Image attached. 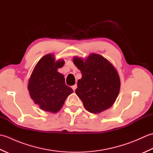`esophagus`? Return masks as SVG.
Masks as SVG:
<instances>
[{
    "label": "esophagus",
    "instance_id": "obj_1",
    "mask_svg": "<svg viewBox=\"0 0 153 153\" xmlns=\"http://www.w3.org/2000/svg\"><path fill=\"white\" fill-rule=\"evenodd\" d=\"M72 89H73V90H74V91H76V88H77V85L76 84V85H73L72 87Z\"/></svg>",
    "mask_w": 153,
    "mask_h": 153
}]
</instances>
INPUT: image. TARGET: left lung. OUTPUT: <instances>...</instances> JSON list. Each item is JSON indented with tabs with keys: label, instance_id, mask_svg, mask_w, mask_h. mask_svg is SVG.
<instances>
[{
	"label": "left lung",
	"instance_id": "8db88e82",
	"mask_svg": "<svg viewBox=\"0 0 153 153\" xmlns=\"http://www.w3.org/2000/svg\"><path fill=\"white\" fill-rule=\"evenodd\" d=\"M74 63L81 71L82 79L77 82L76 95L85 109L93 114L108 109L118 95L120 81L118 74L106 58L91 54L84 61L74 57Z\"/></svg>",
	"mask_w": 153,
	"mask_h": 153
}]
</instances>
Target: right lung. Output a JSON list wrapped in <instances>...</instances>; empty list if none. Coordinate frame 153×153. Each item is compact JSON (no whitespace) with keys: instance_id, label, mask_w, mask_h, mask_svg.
<instances>
[{"instance_id":"obj_1","label":"right lung","mask_w":153,"mask_h":153,"mask_svg":"<svg viewBox=\"0 0 153 153\" xmlns=\"http://www.w3.org/2000/svg\"><path fill=\"white\" fill-rule=\"evenodd\" d=\"M64 60L55 62L53 54H47L38 62L29 81L31 98L40 108L56 113L61 109L73 90L65 84L64 75L57 71Z\"/></svg>"}]
</instances>
